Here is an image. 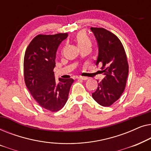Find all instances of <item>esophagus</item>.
I'll return each mask as SVG.
<instances>
[{"label":"esophagus","instance_id":"1","mask_svg":"<svg viewBox=\"0 0 151 151\" xmlns=\"http://www.w3.org/2000/svg\"><path fill=\"white\" fill-rule=\"evenodd\" d=\"M78 79H80V80H88V78L87 77H82V76H80V77H78Z\"/></svg>","mask_w":151,"mask_h":151}]
</instances>
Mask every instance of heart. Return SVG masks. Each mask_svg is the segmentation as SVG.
Listing matches in <instances>:
<instances>
[{
	"instance_id": "obj_1",
	"label": "heart",
	"mask_w": 151,
	"mask_h": 151,
	"mask_svg": "<svg viewBox=\"0 0 151 151\" xmlns=\"http://www.w3.org/2000/svg\"><path fill=\"white\" fill-rule=\"evenodd\" d=\"M76 40H77L78 46H82V45L91 46V40L84 32H80L78 33L77 36H76Z\"/></svg>"
}]
</instances>
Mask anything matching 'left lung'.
Wrapping results in <instances>:
<instances>
[{
	"mask_svg": "<svg viewBox=\"0 0 151 151\" xmlns=\"http://www.w3.org/2000/svg\"><path fill=\"white\" fill-rule=\"evenodd\" d=\"M98 48L96 66L102 64L104 78L92 97L99 104L109 106L120 98L129 74L124 49L117 37L104 28L91 27Z\"/></svg>",
	"mask_w": 151,
	"mask_h": 151,
	"instance_id": "obj_1",
	"label": "left lung"
}]
</instances>
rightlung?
Listing matches in <instances>:
<instances>
[{
	"mask_svg": "<svg viewBox=\"0 0 151 151\" xmlns=\"http://www.w3.org/2000/svg\"><path fill=\"white\" fill-rule=\"evenodd\" d=\"M68 34L38 35L29 43L24 58L27 88L42 108L55 112L67 102L73 79H55L53 69L59 45Z\"/></svg>",
	"mask_w": 151,
	"mask_h": 151,
	"instance_id": "add662e5",
	"label": "right lung"
}]
</instances>
